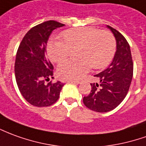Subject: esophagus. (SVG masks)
Returning a JSON list of instances; mask_svg holds the SVG:
<instances>
[{"label":"esophagus","instance_id":"34e87169","mask_svg":"<svg viewBox=\"0 0 146 146\" xmlns=\"http://www.w3.org/2000/svg\"><path fill=\"white\" fill-rule=\"evenodd\" d=\"M69 82H71V83H75V84H80V80H68Z\"/></svg>","mask_w":146,"mask_h":146}]
</instances>
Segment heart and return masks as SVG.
<instances>
[{
  "instance_id": "heart-1",
  "label": "heart",
  "mask_w": 146,
  "mask_h": 146,
  "mask_svg": "<svg viewBox=\"0 0 146 146\" xmlns=\"http://www.w3.org/2000/svg\"><path fill=\"white\" fill-rule=\"evenodd\" d=\"M63 41L52 40L47 44V54L54 62L67 58L71 50H76L77 59H70L62 62L58 73L62 78L77 80L90 70L107 66L115 52V39L108 31H100L93 27H84L64 31L61 35Z\"/></svg>"
}]
</instances>
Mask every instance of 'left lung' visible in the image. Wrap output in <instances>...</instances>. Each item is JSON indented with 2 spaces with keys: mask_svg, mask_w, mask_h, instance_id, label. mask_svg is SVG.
I'll return each mask as SVG.
<instances>
[{
  "mask_svg": "<svg viewBox=\"0 0 146 146\" xmlns=\"http://www.w3.org/2000/svg\"><path fill=\"white\" fill-rule=\"evenodd\" d=\"M107 27L115 38V54L110 66L95 75L99 84H91V92L83 99L84 104L96 112L110 111L118 107L126 97L133 77L130 45L118 31L110 26Z\"/></svg>",
  "mask_w": 146,
  "mask_h": 146,
  "instance_id": "obj_1",
  "label": "left lung"
}]
</instances>
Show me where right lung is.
Returning <instances> with one entry per match:
<instances>
[{"label": "right lung", "mask_w": 146, "mask_h": 146, "mask_svg": "<svg viewBox=\"0 0 146 146\" xmlns=\"http://www.w3.org/2000/svg\"><path fill=\"white\" fill-rule=\"evenodd\" d=\"M64 24L49 20L32 27L23 37L16 53L15 76L20 93L35 107L54 104L64 86L61 81L50 80L53 76V65L46 54V43L52 31Z\"/></svg>", "instance_id": "add662e5"}]
</instances>
